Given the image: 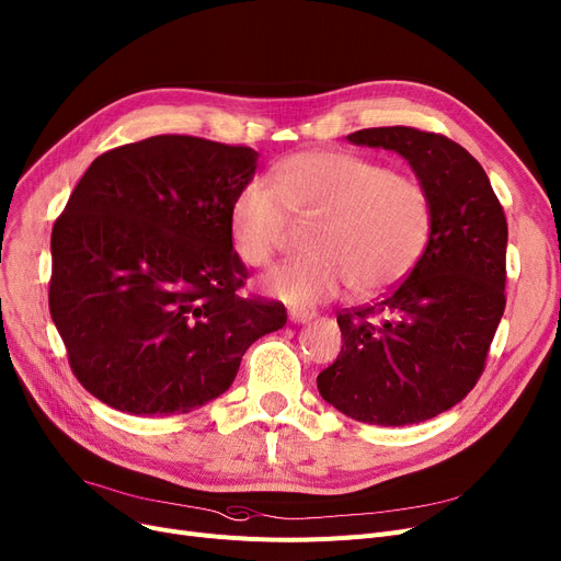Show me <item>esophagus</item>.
<instances>
[{
  "label": "esophagus",
  "instance_id": "obj_1",
  "mask_svg": "<svg viewBox=\"0 0 561 561\" xmlns=\"http://www.w3.org/2000/svg\"><path fill=\"white\" fill-rule=\"evenodd\" d=\"M316 318V312H308V310H289V320L295 324H306Z\"/></svg>",
  "mask_w": 561,
  "mask_h": 561
}]
</instances>
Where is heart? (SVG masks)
<instances>
[{"label": "heart", "mask_w": 561, "mask_h": 561, "mask_svg": "<svg viewBox=\"0 0 561 561\" xmlns=\"http://www.w3.org/2000/svg\"><path fill=\"white\" fill-rule=\"evenodd\" d=\"M316 222L308 245L264 278V289L289 306H316L347 289L373 297L405 278L433 228L428 191L412 176L347 151L289 156L272 186L249 179L232 197L230 237L249 266H266L285 243L289 216Z\"/></svg>", "instance_id": "obj_1"}]
</instances>
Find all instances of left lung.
<instances>
[{
  "instance_id": "obj_1",
  "label": "left lung",
  "mask_w": 561,
  "mask_h": 561,
  "mask_svg": "<svg viewBox=\"0 0 561 561\" xmlns=\"http://www.w3.org/2000/svg\"><path fill=\"white\" fill-rule=\"evenodd\" d=\"M347 140L410 163L431 195L433 228L405 280L341 312L343 347L318 389L350 419L412 425L458 405L483 373L506 306V216L485 170L449 138L385 126Z\"/></svg>"
}]
</instances>
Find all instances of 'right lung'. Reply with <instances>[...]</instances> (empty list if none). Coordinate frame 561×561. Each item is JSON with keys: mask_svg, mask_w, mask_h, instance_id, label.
Returning a JSON list of instances; mask_svg holds the SVG:
<instances>
[{"mask_svg": "<svg viewBox=\"0 0 561 561\" xmlns=\"http://www.w3.org/2000/svg\"><path fill=\"white\" fill-rule=\"evenodd\" d=\"M257 151L153 136L101 153L53 228L50 316L78 382L128 414L207 405L241 356L285 327L276 301L245 299L230 237L234 193Z\"/></svg>", "mask_w": 561, "mask_h": 561, "instance_id": "right-lung-1", "label": "right lung"}]
</instances>
